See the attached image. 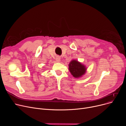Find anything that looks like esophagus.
<instances>
[{"label": "esophagus", "mask_w": 126, "mask_h": 126, "mask_svg": "<svg viewBox=\"0 0 126 126\" xmlns=\"http://www.w3.org/2000/svg\"><path fill=\"white\" fill-rule=\"evenodd\" d=\"M56 61L58 62H60V58L59 56H57V57H56Z\"/></svg>", "instance_id": "esophagus-1"}]
</instances>
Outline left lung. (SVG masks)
Returning a JSON list of instances; mask_svg holds the SVG:
<instances>
[{
	"label": "left lung",
	"instance_id": "1",
	"mask_svg": "<svg viewBox=\"0 0 126 126\" xmlns=\"http://www.w3.org/2000/svg\"><path fill=\"white\" fill-rule=\"evenodd\" d=\"M68 66L71 74L76 78L82 77L85 74L87 69L84 65L75 60H73L69 63Z\"/></svg>",
	"mask_w": 126,
	"mask_h": 126
}]
</instances>
